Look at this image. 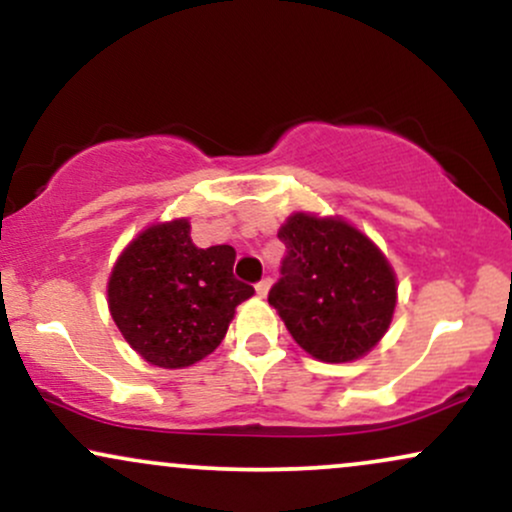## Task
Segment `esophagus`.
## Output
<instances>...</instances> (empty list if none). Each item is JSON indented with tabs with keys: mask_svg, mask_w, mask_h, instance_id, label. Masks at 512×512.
I'll return each mask as SVG.
<instances>
[{
	"mask_svg": "<svg viewBox=\"0 0 512 512\" xmlns=\"http://www.w3.org/2000/svg\"><path fill=\"white\" fill-rule=\"evenodd\" d=\"M269 286H272V279H262V281H257L255 284V291H257V296H267L269 293Z\"/></svg>",
	"mask_w": 512,
	"mask_h": 512,
	"instance_id": "obj_1",
	"label": "esophagus"
}]
</instances>
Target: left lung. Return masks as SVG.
<instances>
[{
  "label": "left lung",
  "instance_id": "8db88e82",
  "mask_svg": "<svg viewBox=\"0 0 512 512\" xmlns=\"http://www.w3.org/2000/svg\"><path fill=\"white\" fill-rule=\"evenodd\" d=\"M281 279L269 291L286 330L310 356L344 363L368 354L397 303L383 252L342 219L293 214L281 226Z\"/></svg>",
  "mask_w": 512,
  "mask_h": 512
}]
</instances>
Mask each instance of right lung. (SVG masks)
<instances>
[{"label":"right lung","instance_id":"obj_1","mask_svg":"<svg viewBox=\"0 0 512 512\" xmlns=\"http://www.w3.org/2000/svg\"><path fill=\"white\" fill-rule=\"evenodd\" d=\"M236 250L192 243L185 219L158 223L115 262L108 305L122 337L158 368H185L226 337L236 305L255 293L233 276Z\"/></svg>","mask_w":512,"mask_h":512}]
</instances>
